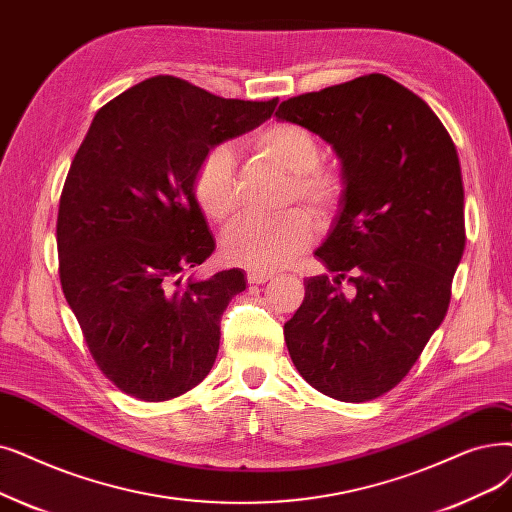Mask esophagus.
<instances>
[{
  "instance_id": "34e87169",
  "label": "esophagus",
  "mask_w": 512,
  "mask_h": 512,
  "mask_svg": "<svg viewBox=\"0 0 512 512\" xmlns=\"http://www.w3.org/2000/svg\"><path fill=\"white\" fill-rule=\"evenodd\" d=\"M272 278H274V276L268 274V272H255V270H251V272L247 274V280L253 282V284H263V282H268V280H272Z\"/></svg>"
}]
</instances>
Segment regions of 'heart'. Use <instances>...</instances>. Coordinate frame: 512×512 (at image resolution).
I'll use <instances>...</instances> for the list:
<instances>
[{
	"mask_svg": "<svg viewBox=\"0 0 512 512\" xmlns=\"http://www.w3.org/2000/svg\"><path fill=\"white\" fill-rule=\"evenodd\" d=\"M255 146L293 173L291 196L330 211L339 205L345 182L339 169L320 165V142L297 123H272L261 129ZM192 194L201 211L217 224H228L238 209L236 159L226 144L205 152L192 177ZM316 226L309 213L293 209L278 217H247L224 238V255L247 270H276L305 251L314 240Z\"/></svg>",
	"mask_w": 512,
	"mask_h": 512,
	"instance_id": "b5f03b06",
	"label": "heart"
}]
</instances>
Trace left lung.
<instances>
[{"label":"left lung","instance_id":"left-lung-1","mask_svg":"<svg viewBox=\"0 0 512 512\" xmlns=\"http://www.w3.org/2000/svg\"><path fill=\"white\" fill-rule=\"evenodd\" d=\"M276 117L318 133L341 159V215L284 324L303 379L339 402L391 391L446 318L464 251L456 146L429 104L372 73L288 98ZM346 286H342V282Z\"/></svg>","mask_w":512,"mask_h":512}]
</instances>
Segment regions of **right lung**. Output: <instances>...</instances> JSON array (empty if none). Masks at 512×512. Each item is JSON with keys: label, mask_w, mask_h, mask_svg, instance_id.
Wrapping results in <instances>:
<instances>
[{"label": "right lung", "mask_w": 512, "mask_h": 512, "mask_svg": "<svg viewBox=\"0 0 512 512\" xmlns=\"http://www.w3.org/2000/svg\"><path fill=\"white\" fill-rule=\"evenodd\" d=\"M276 104L157 75L104 104L81 142L60 194L58 274L92 358L127 395L167 402L213 368L221 314L247 280L232 268L182 284L215 251L192 177Z\"/></svg>", "instance_id": "right-lung-1"}]
</instances>
